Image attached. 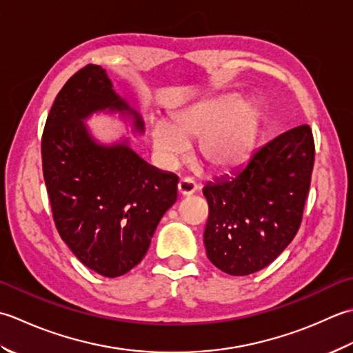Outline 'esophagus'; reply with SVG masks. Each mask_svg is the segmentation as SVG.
<instances>
[{
	"label": "esophagus",
	"mask_w": 353,
	"mask_h": 353,
	"mask_svg": "<svg viewBox=\"0 0 353 353\" xmlns=\"http://www.w3.org/2000/svg\"><path fill=\"white\" fill-rule=\"evenodd\" d=\"M178 195L179 196H189L192 193H195L198 190V184L195 183V179L190 178V176H185L181 178L178 183Z\"/></svg>",
	"instance_id": "obj_1"
}]
</instances>
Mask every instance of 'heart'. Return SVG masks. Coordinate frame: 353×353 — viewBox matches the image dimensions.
I'll return each instance as SVG.
<instances>
[{
	"instance_id": "heart-1",
	"label": "heart",
	"mask_w": 353,
	"mask_h": 353,
	"mask_svg": "<svg viewBox=\"0 0 353 353\" xmlns=\"http://www.w3.org/2000/svg\"><path fill=\"white\" fill-rule=\"evenodd\" d=\"M259 108L234 94L204 100L179 111L174 125L157 120L152 143L164 164H174L199 139L198 155L207 169L224 172L239 166L253 152L259 135Z\"/></svg>"
}]
</instances>
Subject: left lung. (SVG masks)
I'll list each match as a JSON object with an SVG mask.
<instances>
[{
    "instance_id": "1",
    "label": "left lung",
    "mask_w": 353,
    "mask_h": 353,
    "mask_svg": "<svg viewBox=\"0 0 353 353\" xmlns=\"http://www.w3.org/2000/svg\"><path fill=\"white\" fill-rule=\"evenodd\" d=\"M307 125L259 148L242 168L203 189L208 203L207 257L230 276H248L274 261L297 234L314 168Z\"/></svg>"
}]
</instances>
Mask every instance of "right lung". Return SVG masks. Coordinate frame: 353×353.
Listing matches in <instances>:
<instances>
[{
	"instance_id": "right-lung-1",
	"label": "right lung",
	"mask_w": 353,
	"mask_h": 353,
	"mask_svg": "<svg viewBox=\"0 0 353 353\" xmlns=\"http://www.w3.org/2000/svg\"><path fill=\"white\" fill-rule=\"evenodd\" d=\"M140 114L112 88L99 65L62 86L42 134V170L57 232L85 267L105 277L131 271L148 253L155 228L176 201L178 176L148 164L128 140L102 145L83 120L97 111Z\"/></svg>"
}]
</instances>
